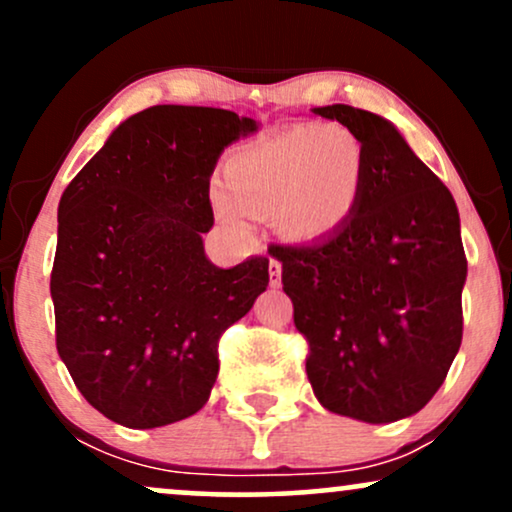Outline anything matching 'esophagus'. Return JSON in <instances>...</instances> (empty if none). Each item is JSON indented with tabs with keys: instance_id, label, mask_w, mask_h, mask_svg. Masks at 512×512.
<instances>
[{
	"instance_id": "34e87169",
	"label": "esophagus",
	"mask_w": 512,
	"mask_h": 512,
	"mask_svg": "<svg viewBox=\"0 0 512 512\" xmlns=\"http://www.w3.org/2000/svg\"><path fill=\"white\" fill-rule=\"evenodd\" d=\"M269 284L281 286V262L269 260Z\"/></svg>"
}]
</instances>
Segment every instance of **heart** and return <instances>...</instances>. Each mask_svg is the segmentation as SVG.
<instances>
[{
	"label": "heart",
	"mask_w": 512,
	"mask_h": 512,
	"mask_svg": "<svg viewBox=\"0 0 512 512\" xmlns=\"http://www.w3.org/2000/svg\"><path fill=\"white\" fill-rule=\"evenodd\" d=\"M366 154L349 127H286L243 146L226 163L230 195L214 190L216 216L245 231L246 211L269 214L293 240H315L337 231L354 214L363 190Z\"/></svg>",
	"instance_id": "heart-1"
}]
</instances>
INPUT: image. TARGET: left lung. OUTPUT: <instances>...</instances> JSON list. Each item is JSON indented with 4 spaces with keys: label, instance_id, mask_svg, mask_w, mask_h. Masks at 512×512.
<instances>
[{
    "label": "left lung",
    "instance_id": "8db88e82",
    "mask_svg": "<svg viewBox=\"0 0 512 512\" xmlns=\"http://www.w3.org/2000/svg\"><path fill=\"white\" fill-rule=\"evenodd\" d=\"M315 113L361 139V199L330 236L272 245L269 255L281 262L322 407L390 424L426 407L462 344L460 214L395 125L351 105Z\"/></svg>",
    "mask_w": 512,
    "mask_h": 512
}]
</instances>
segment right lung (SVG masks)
<instances>
[{
	"mask_svg": "<svg viewBox=\"0 0 512 512\" xmlns=\"http://www.w3.org/2000/svg\"><path fill=\"white\" fill-rule=\"evenodd\" d=\"M250 117L154 105L110 134L69 182L50 274L57 351L93 409L127 428L197 414L219 339L269 284L267 257L231 269L204 255L209 180Z\"/></svg>",
	"mask_w": 512,
	"mask_h": 512,
	"instance_id": "obj_1",
	"label": "right lung"
}]
</instances>
